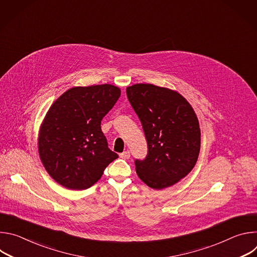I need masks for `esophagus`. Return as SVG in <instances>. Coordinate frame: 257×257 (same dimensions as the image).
Wrapping results in <instances>:
<instances>
[{
	"label": "esophagus",
	"mask_w": 257,
	"mask_h": 257,
	"mask_svg": "<svg viewBox=\"0 0 257 257\" xmlns=\"http://www.w3.org/2000/svg\"><path fill=\"white\" fill-rule=\"evenodd\" d=\"M120 157H121L122 159L128 160V159L130 158V152H129V151H125V152H123L122 154H120Z\"/></svg>",
	"instance_id": "1"
}]
</instances>
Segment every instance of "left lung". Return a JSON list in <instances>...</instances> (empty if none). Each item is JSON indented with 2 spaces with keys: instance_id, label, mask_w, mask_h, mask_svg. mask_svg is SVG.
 I'll list each match as a JSON object with an SVG mask.
<instances>
[{
  "instance_id": "obj_1",
  "label": "left lung",
  "mask_w": 257,
  "mask_h": 257,
  "mask_svg": "<svg viewBox=\"0 0 257 257\" xmlns=\"http://www.w3.org/2000/svg\"><path fill=\"white\" fill-rule=\"evenodd\" d=\"M127 97L148 141V155L135 160L136 173L154 189L170 187L194 168L200 129L189 102L176 91L153 84L127 87Z\"/></svg>"
}]
</instances>
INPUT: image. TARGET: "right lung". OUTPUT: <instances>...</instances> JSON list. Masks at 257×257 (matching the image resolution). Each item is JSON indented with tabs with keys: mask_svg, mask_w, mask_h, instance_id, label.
I'll list each match as a JSON object with an SVG mask.
<instances>
[{
	"mask_svg": "<svg viewBox=\"0 0 257 257\" xmlns=\"http://www.w3.org/2000/svg\"><path fill=\"white\" fill-rule=\"evenodd\" d=\"M120 95L111 84L73 87L52 104L40 130L39 151L47 172L60 185L87 189L118 158L107 148L100 123Z\"/></svg>",
	"mask_w": 257,
	"mask_h": 257,
	"instance_id": "1",
	"label": "right lung"
}]
</instances>
